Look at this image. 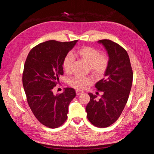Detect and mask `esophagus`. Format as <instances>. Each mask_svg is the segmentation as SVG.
<instances>
[{
  "mask_svg": "<svg viewBox=\"0 0 154 154\" xmlns=\"http://www.w3.org/2000/svg\"><path fill=\"white\" fill-rule=\"evenodd\" d=\"M76 92L77 95H81L82 94H83V91H81V90H76Z\"/></svg>",
  "mask_w": 154,
  "mask_h": 154,
  "instance_id": "1",
  "label": "esophagus"
}]
</instances>
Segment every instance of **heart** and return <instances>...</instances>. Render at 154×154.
<instances>
[{"instance_id": "1", "label": "heart", "mask_w": 154, "mask_h": 154, "mask_svg": "<svg viewBox=\"0 0 154 154\" xmlns=\"http://www.w3.org/2000/svg\"><path fill=\"white\" fill-rule=\"evenodd\" d=\"M74 57H80L88 63L90 71L95 76H103L106 71L109 64V58L107 54L100 53L97 49L91 46H83L73 53ZM74 58L72 55L67 54L63 60V67L65 71L71 72L72 70ZM93 83L92 78L90 76H82L76 75L69 79L70 86L76 89H84Z\"/></svg>"}]
</instances>
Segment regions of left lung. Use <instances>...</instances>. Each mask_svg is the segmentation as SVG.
<instances>
[{
	"label": "left lung",
	"instance_id": "left-lung-1",
	"mask_svg": "<svg viewBox=\"0 0 154 154\" xmlns=\"http://www.w3.org/2000/svg\"><path fill=\"white\" fill-rule=\"evenodd\" d=\"M104 45L109 57L105 78L96 83L97 91L103 94L99 100L88 93L90 101L86 106L87 118L96 127L105 128L115 123L127 103L131 90L133 71L128 54L123 47L110 40L98 41Z\"/></svg>",
	"mask_w": 154,
	"mask_h": 154
}]
</instances>
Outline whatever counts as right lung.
<instances>
[{
	"label": "right lung",
	"instance_id": "obj_1",
	"mask_svg": "<svg viewBox=\"0 0 154 154\" xmlns=\"http://www.w3.org/2000/svg\"><path fill=\"white\" fill-rule=\"evenodd\" d=\"M78 40H48L35 46L27 55L22 74V83L27 103L38 122L56 128L67 119L69 103L76 96L72 88L54 95L53 88L63 74V60Z\"/></svg>",
	"mask_w": 154,
	"mask_h": 154
}]
</instances>
